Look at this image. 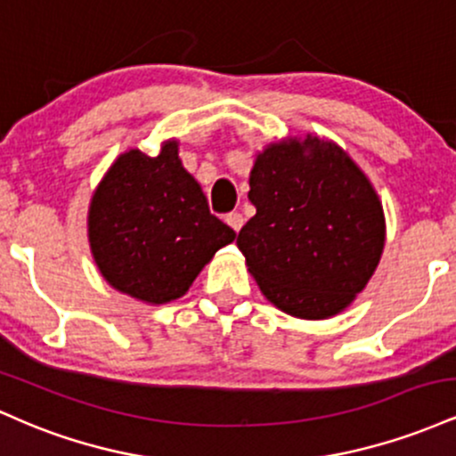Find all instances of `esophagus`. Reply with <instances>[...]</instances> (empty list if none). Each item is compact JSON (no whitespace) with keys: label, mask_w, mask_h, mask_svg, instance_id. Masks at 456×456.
Wrapping results in <instances>:
<instances>
[{"label":"esophagus","mask_w":456,"mask_h":456,"mask_svg":"<svg viewBox=\"0 0 456 456\" xmlns=\"http://www.w3.org/2000/svg\"><path fill=\"white\" fill-rule=\"evenodd\" d=\"M224 223H227L229 227H232L233 232L238 233L240 229H242V224H244V218H242V214H240V212H229L227 216H224Z\"/></svg>","instance_id":"obj_1"}]
</instances>
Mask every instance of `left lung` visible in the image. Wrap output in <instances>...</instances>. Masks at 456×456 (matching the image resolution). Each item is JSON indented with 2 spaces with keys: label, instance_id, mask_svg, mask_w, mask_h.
<instances>
[{
  "label": "left lung",
  "instance_id": "obj_1",
  "mask_svg": "<svg viewBox=\"0 0 456 456\" xmlns=\"http://www.w3.org/2000/svg\"><path fill=\"white\" fill-rule=\"evenodd\" d=\"M255 214L238 248L276 308L300 319L345 311L378 268L386 242L379 195L334 141L265 145L248 177Z\"/></svg>",
  "mask_w": 456,
  "mask_h": 456
}]
</instances>
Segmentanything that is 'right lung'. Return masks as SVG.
Instances as JSON below:
<instances>
[{"label": "right lung", "mask_w": 456, "mask_h": 456, "mask_svg": "<svg viewBox=\"0 0 456 456\" xmlns=\"http://www.w3.org/2000/svg\"><path fill=\"white\" fill-rule=\"evenodd\" d=\"M177 141L156 156L126 150L94 191L87 210L92 257L104 281L145 305H167L235 232L210 214L199 182L182 165Z\"/></svg>", "instance_id": "obj_1"}]
</instances>
